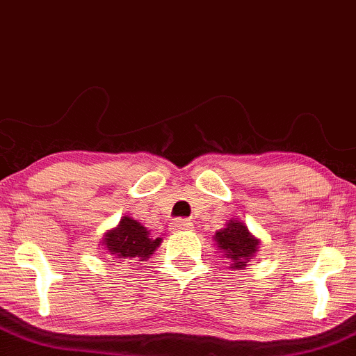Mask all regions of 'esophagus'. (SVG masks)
<instances>
[{
    "instance_id": "esophagus-1",
    "label": "esophagus",
    "mask_w": 356,
    "mask_h": 356,
    "mask_svg": "<svg viewBox=\"0 0 356 356\" xmlns=\"http://www.w3.org/2000/svg\"><path fill=\"white\" fill-rule=\"evenodd\" d=\"M191 222L186 220V219H179V220H174L172 222V230L175 232H182V230H189L191 229Z\"/></svg>"
}]
</instances>
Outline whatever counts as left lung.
<instances>
[{
    "instance_id": "8db88e82",
    "label": "left lung",
    "mask_w": 356,
    "mask_h": 356,
    "mask_svg": "<svg viewBox=\"0 0 356 356\" xmlns=\"http://www.w3.org/2000/svg\"><path fill=\"white\" fill-rule=\"evenodd\" d=\"M217 247L224 257L230 260V267L232 270H242L247 267L248 260L259 252L260 241L248 232L247 225L238 220H229L225 229L217 230L216 235Z\"/></svg>"
}]
</instances>
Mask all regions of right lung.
I'll return each instance as SVG.
<instances>
[{"mask_svg":"<svg viewBox=\"0 0 356 356\" xmlns=\"http://www.w3.org/2000/svg\"><path fill=\"white\" fill-rule=\"evenodd\" d=\"M101 243L111 252V255H114V259L145 262L159 247L161 238H152L140 222L122 217L115 229L104 234Z\"/></svg>","mask_w":356,"mask_h":356,"instance_id":"add662e5","label":"right lung"}]
</instances>
